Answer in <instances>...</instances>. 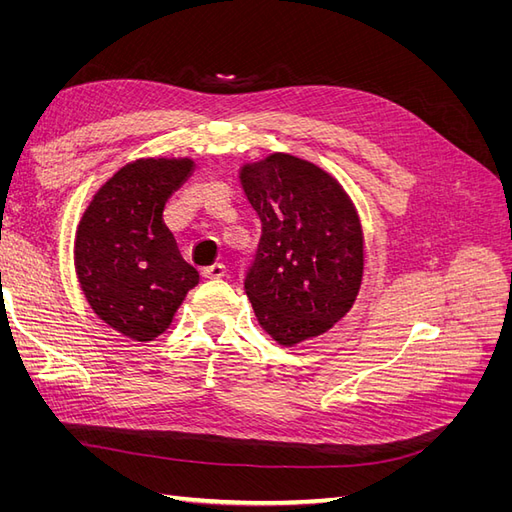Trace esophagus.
Listing matches in <instances>:
<instances>
[{
  "label": "esophagus",
  "mask_w": 512,
  "mask_h": 512,
  "mask_svg": "<svg viewBox=\"0 0 512 512\" xmlns=\"http://www.w3.org/2000/svg\"><path fill=\"white\" fill-rule=\"evenodd\" d=\"M226 273L224 265H220V262H215V265L211 267H205L203 271H200V275H203V280H218V277H222Z\"/></svg>",
  "instance_id": "1"
}]
</instances>
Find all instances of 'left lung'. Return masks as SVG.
<instances>
[{
  "instance_id": "left-lung-1",
  "label": "left lung",
  "mask_w": 512,
  "mask_h": 512,
  "mask_svg": "<svg viewBox=\"0 0 512 512\" xmlns=\"http://www.w3.org/2000/svg\"><path fill=\"white\" fill-rule=\"evenodd\" d=\"M243 192L262 235L245 292L277 344L327 333L359 294L365 241L359 213L339 181L290 153L243 164Z\"/></svg>"
}]
</instances>
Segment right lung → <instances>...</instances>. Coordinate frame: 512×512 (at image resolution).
Listing matches in <instances>:
<instances>
[{
  "label": "right lung",
  "mask_w": 512,
  "mask_h": 512,
  "mask_svg": "<svg viewBox=\"0 0 512 512\" xmlns=\"http://www.w3.org/2000/svg\"><path fill=\"white\" fill-rule=\"evenodd\" d=\"M192 168L190 158L126 164L94 194L76 228L74 267L87 303L136 342L162 335L198 284L162 220L166 200Z\"/></svg>",
  "instance_id": "1"
}]
</instances>
